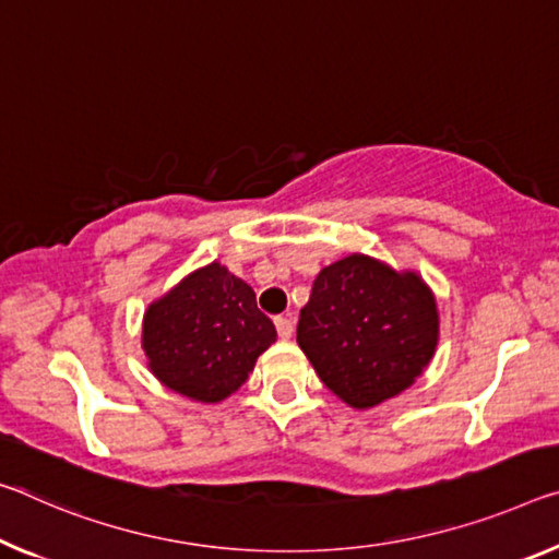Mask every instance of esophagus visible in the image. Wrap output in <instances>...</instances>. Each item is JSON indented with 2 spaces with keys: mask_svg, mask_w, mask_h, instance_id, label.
Returning <instances> with one entry per match:
<instances>
[{
  "mask_svg": "<svg viewBox=\"0 0 559 559\" xmlns=\"http://www.w3.org/2000/svg\"><path fill=\"white\" fill-rule=\"evenodd\" d=\"M273 323H276V331H278L281 338H290V335H294V321H290V318L276 316V318H273Z\"/></svg>",
  "mask_w": 559,
  "mask_h": 559,
  "instance_id": "esophagus-1",
  "label": "esophagus"
}]
</instances>
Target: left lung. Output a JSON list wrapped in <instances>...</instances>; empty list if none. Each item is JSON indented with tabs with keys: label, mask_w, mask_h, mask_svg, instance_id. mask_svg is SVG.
I'll return each instance as SVG.
<instances>
[{
	"label": "left lung",
	"mask_w": 559,
	"mask_h": 559,
	"mask_svg": "<svg viewBox=\"0 0 559 559\" xmlns=\"http://www.w3.org/2000/svg\"><path fill=\"white\" fill-rule=\"evenodd\" d=\"M298 345L335 395L353 407H373L405 391L430 362L436 298L415 273L348 255L313 281L300 308Z\"/></svg>",
	"instance_id": "1"
}]
</instances>
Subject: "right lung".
<instances>
[{"label": "right lung", "mask_w": 559, "mask_h": 559, "mask_svg": "<svg viewBox=\"0 0 559 559\" xmlns=\"http://www.w3.org/2000/svg\"><path fill=\"white\" fill-rule=\"evenodd\" d=\"M273 341L276 328L255 306L253 288L221 263L191 273L144 316L148 368L201 403L238 391Z\"/></svg>", "instance_id": "1"}]
</instances>
